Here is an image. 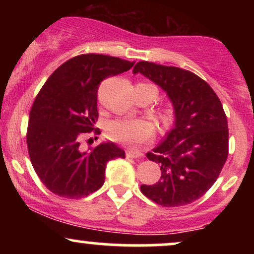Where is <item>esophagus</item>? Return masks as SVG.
<instances>
[{"label":"esophagus","mask_w":254,"mask_h":254,"mask_svg":"<svg viewBox=\"0 0 254 254\" xmlns=\"http://www.w3.org/2000/svg\"><path fill=\"white\" fill-rule=\"evenodd\" d=\"M127 156L131 157V159H142L143 157V153H141L138 150H127Z\"/></svg>","instance_id":"esophagus-1"}]
</instances>
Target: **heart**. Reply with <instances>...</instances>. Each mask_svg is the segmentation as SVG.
Segmentation results:
<instances>
[{
    "instance_id": "obj_1",
    "label": "heart",
    "mask_w": 254,
    "mask_h": 254,
    "mask_svg": "<svg viewBox=\"0 0 254 254\" xmlns=\"http://www.w3.org/2000/svg\"><path fill=\"white\" fill-rule=\"evenodd\" d=\"M142 84H150L144 83ZM168 111L164 112V118H168ZM154 125L145 119L119 118L107 125V135L113 141L127 145H137L149 141L154 136Z\"/></svg>"
}]
</instances>
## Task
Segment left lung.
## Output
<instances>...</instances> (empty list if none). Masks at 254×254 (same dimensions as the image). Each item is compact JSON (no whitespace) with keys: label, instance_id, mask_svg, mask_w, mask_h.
<instances>
[{"label":"left lung","instance_id":"8db88e82","mask_svg":"<svg viewBox=\"0 0 254 254\" xmlns=\"http://www.w3.org/2000/svg\"><path fill=\"white\" fill-rule=\"evenodd\" d=\"M141 72L167 93L174 107V127L151 153L161 168L159 182L141 185L145 197L162 206H182L206 193L228 156V123L222 104L203 78L177 66L138 62Z\"/></svg>","mask_w":254,"mask_h":254}]
</instances>
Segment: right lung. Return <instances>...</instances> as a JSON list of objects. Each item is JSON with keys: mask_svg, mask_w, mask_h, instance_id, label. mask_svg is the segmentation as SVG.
<instances>
[{"mask_svg": "<svg viewBox=\"0 0 254 254\" xmlns=\"http://www.w3.org/2000/svg\"><path fill=\"white\" fill-rule=\"evenodd\" d=\"M133 64L106 55H80L58 66L39 90L26 139L32 166L52 193L69 199L88 196L104 185L107 162L125 157L112 142L90 151L81 150V143L92 131L100 133L94 127L99 84Z\"/></svg>", "mask_w": 254, "mask_h": 254, "instance_id": "obj_1", "label": "right lung"}]
</instances>
